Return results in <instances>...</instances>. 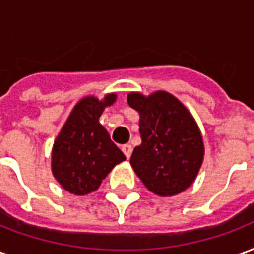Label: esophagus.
Returning <instances> with one entry per match:
<instances>
[{
	"label": "esophagus",
	"mask_w": 254,
	"mask_h": 254,
	"mask_svg": "<svg viewBox=\"0 0 254 254\" xmlns=\"http://www.w3.org/2000/svg\"><path fill=\"white\" fill-rule=\"evenodd\" d=\"M122 150H123V153H125V155L127 157V160H128L129 157H131V153H132V147H131V145H123L122 146Z\"/></svg>",
	"instance_id": "34e87169"
}]
</instances>
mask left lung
Masks as SVG:
<instances>
[{"label": "left lung", "mask_w": 254, "mask_h": 254, "mask_svg": "<svg viewBox=\"0 0 254 254\" xmlns=\"http://www.w3.org/2000/svg\"><path fill=\"white\" fill-rule=\"evenodd\" d=\"M127 103L139 114L142 143L129 160L136 176L158 196L186 190L195 181L204 158L203 138L193 116L164 90L147 97L132 92Z\"/></svg>", "instance_id": "1"}]
</instances>
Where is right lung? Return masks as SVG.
<instances>
[{"label":"right lung","mask_w":254,"mask_h":254,"mask_svg":"<svg viewBox=\"0 0 254 254\" xmlns=\"http://www.w3.org/2000/svg\"><path fill=\"white\" fill-rule=\"evenodd\" d=\"M115 101V93L103 100L94 96L79 100L54 142L51 170L70 193L82 196L96 190L109 172L126 160L99 122L105 107Z\"/></svg>","instance_id":"add662e5"}]
</instances>
